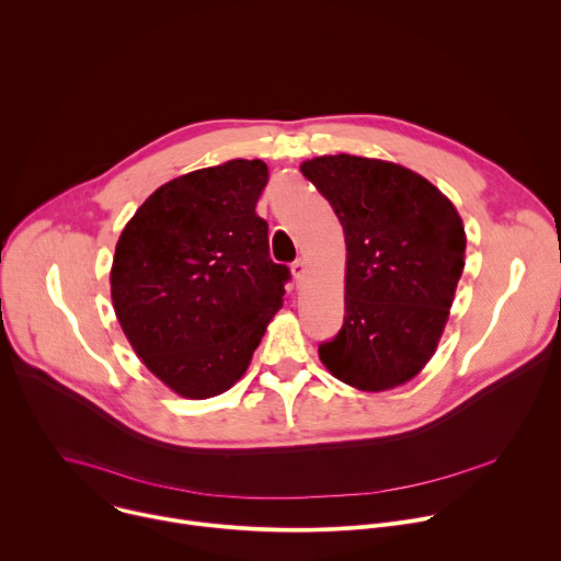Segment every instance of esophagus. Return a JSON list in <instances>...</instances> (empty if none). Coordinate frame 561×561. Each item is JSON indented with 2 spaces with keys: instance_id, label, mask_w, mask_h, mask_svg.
Returning <instances> with one entry per match:
<instances>
[{
  "instance_id": "esophagus-1",
  "label": "esophagus",
  "mask_w": 561,
  "mask_h": 561,
  "mask_svg": "<svg viewBox=\"0 0 561 561\" xmlns=\"http://www.w3.org/2000/svg\"><path fill=\"white\" fill-rule=\"evenodd\" d=\"M290 273H293L295 282L299 284V282L304 279V275H306V262H304V260H295L293 266H290Z\"/></svg>"
}]
</instances>
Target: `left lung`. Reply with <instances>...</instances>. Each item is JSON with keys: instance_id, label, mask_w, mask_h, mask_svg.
I'll return each mask as SVG.
<instances>
[{"instance_id": "8db88e82", "label": "left lung", "mask_w": 561, "mask_h": 561, "mask_svg": "<svg viewBox=\"0 0 561 561\" xmlns=\"http://www.w3.org/2000/svg\"><path fill=\"white\" fill-rule=\"evenodd\" d=\"M299 169L331 202L346 239L344 327L319 346V359L357 390L402 386L446 329L463 271V221L426 178L383 159L340 152Z\"/></svg>"}]
</instances>
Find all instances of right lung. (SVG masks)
<instances>
[{"label": "right lung", "instance_id": "right-lung-1", "mask_svg": "<svg viewBox=\"0 0 561 561\" xmlns=\"http://www.w3.org/2000/svg\"><path fill=\"white\" fill-rule=\"evenodd\" d=\"M262 159H230L159 186L128 219L111 266L117 322L144 366L186 399L244 377L284 301L288 268L255 213Z\"/></svg>", "mask_w": 561, "mask_h": 561}]
</instances>
